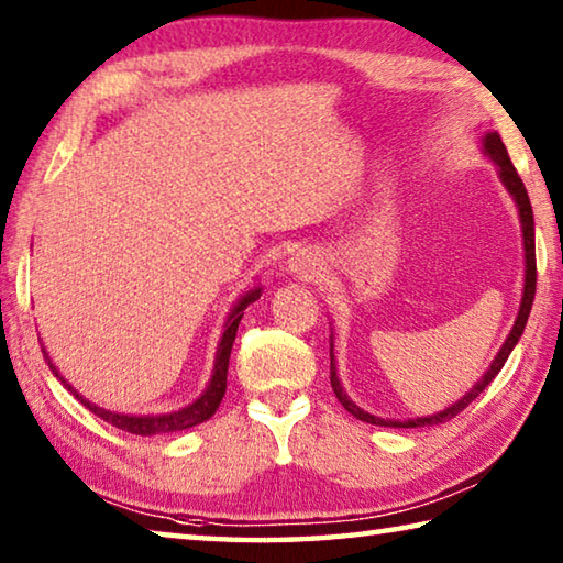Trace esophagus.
Instances as JSON below:
<instances>
[{
  "label": "esophagus",
  "instance_id": "1",
  "mask_svg": "<svg viewBox=\"0 0 563 563\" xmlns=\"http://www.w3.org/2000/svg\"><path fill=\"white\" fill-rule=\"evenodd\" d=\"M289 272L301 276V279H313V276L319 274V264H317V260H311L309 254L299 252L289 260Z\"/></svg>",
  "mask_w": 563,
  "mask_h": 563
}]
</instances>
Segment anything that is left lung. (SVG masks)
<instances>
[{
    "instance_id": "left-lung-1",
    "label": "left lung",
    "mask_w": 563,
    "mask_h": 563,
    "mask_svg": "<svg viewBox=\"0 0 563 563\" xmlns=\"http://www.w3.org/2000/svg\"><path fill=\"white\" fill-rule=\"evenodd\" d=\"M485 153L492 157V161L497 163L499 167V177H501V185L507 187L509 195L515 197V202L519 207V220H521V236H525V262H527V269H525V294H521V307L517 313V321L515 327H511L509 336L505 341V346L499 349V353L492 361V366L487 368L485 376L477 380V386H472L470 393L465 398H460L455 406H450L448 410L435 412V416H428V418H416V420H383L371 416V412L361 410L356 402H353L346 390L341 388V380L336 376V358H333V339H331V388L336 393V398L341 400V406L346 408L353 418H358L363 422H371V426H383V428H426V426H440V422H448L457 416V412L465 410L472 400H475L482 390H485L492 380L497 378V373L505 366L509 353L515 351L517 341L521 339V333H525L527 327V319H529V311H531V303H534V291H537V252H534V212H531V202H529V195H527V187L521 183V177L517 173V167L511 165L509 161V153L505 143H501L499 133H487L485 135Z\"/></svg>"
}]
</instances>
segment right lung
Returning <instances> with one entry per match:
<instances>
[{
    "mask_svg": "<svg viewBox=\"0 0 563 563\" xmlns=\"http://www.w3.org/2000/svg\"><path fill=\"white\" fill-rule=\"evenodd\" d=\"M260 297H262V289L254 287L252 291H246L244 297L234 303L230 317H227L220 346H217L212 378H210V383H207L202 396L197 398L192 406H187L183 410L167 412V416H121V412L103 410V408L93 406V402H88L84 396H78V393L71 386H68L64 378H62V383L74 393L78 400L84 402L88 410L93 412V416L106 420L108 426H113L118 430L131 432V435H165V432H177V430H187L192 426H200V422L210 420L214 416V410L220 408V402L224 398V390H227V366H230V353H232V343H234V336H236V327H240V321L244 317V309L250 307V303H254ZM48 368L54 371V376H58V371H56L52 361H48Z\"/></svg>",
    "mask_w": 563,
    "mask_h": 563,
    "instance_id": "right-lung-1",
    "label": "right lung"
}]
</instances>
